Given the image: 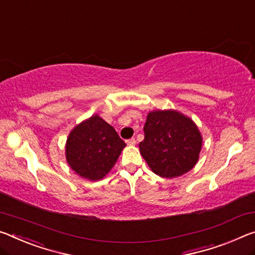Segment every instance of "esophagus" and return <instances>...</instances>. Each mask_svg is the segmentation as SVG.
I'll list each match as a JSON object with an SVG mask.
<instances>
[{"label": "esophagus", "mask_w": 255, "mask_h": 255, "mask_svg": "<svg viewBox=\"0 0 255 255\" xmlns=\"http://www.w3.org/2000/svg\"><path fill=\"white\" fill-rule=\"evenodd\" d=\"M126 143L128 145H135L136 144V139L135 138H129V139L126 140Z\"/></svg>", "instance_id": "1"}]
</instances>
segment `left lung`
Listing matches in <instances>:
<instances>
[{
	"label": "left lung",
	"mask_w": 255,
	"mask_h": 255,
	"mask_svg": "<svg viewBox=\"0 0 255 255\" xmlns=\"http://www.w3.org/2000/svg\"><path fill=\"white\" fill-rule=\"evenodd\" d=\"M140 154L155 175L175 178L188 172L199 160L202 135L195 123L176 110L148 112Z\"/></svg>",
	"instance_id": "obj_1"
}]
</instances>
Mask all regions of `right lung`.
<instances>
[{
  "label": "right lung",
  "instance_id": "right-lung-1",
  "mask_svg": "<svg viewBox=\"0 0 255 255\" xmlns=\"http://www.w3.org/2000/svg\"><path fill=\"white\" fill-rule=\"evenodd\" d=\"M125 146L126 143L115 128L100 116L93 115L70 131L66 159L77 175L95 181L107 176Z\"/></svg>",
  "mask_w": 255,
  "mask_h": 255
}]
</instances>
